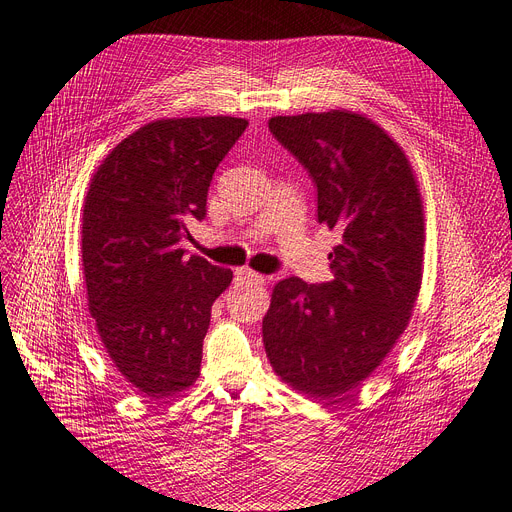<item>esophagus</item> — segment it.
Here are the masks:
<instances>
[{
    "label": "esophagus",
    "instance_id": "1",
    "mask_svg": "<svg viewBox=\"0 0 512 512\" xmlns=\"http://www.w3.org/2000/svg\"><path fill=\"white\" fill-rule=\"evenodd\" d=\"M235 279L241 281V283L248 281V283H256V285H264V283H267V277L256 273V271H252V269H248V267L237 269V271H235Z\"/></svg>",
    "mask_w": 512,
    "mask_h": 512
}]
</instances>
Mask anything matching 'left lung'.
Listing matches in <instances>:
<instances>
[{
  "mask_svg": "<svg viewBox=\"0 0 512 512\" xmlns=\"http://www.w3.org/2000/svg\"><path fill=\"white\" fill-rule=\"evenodd\" d=\"M269 130L317 185V218L340 243L332 281L281 279L262 319L275 374L313 399L357 388L391 353L422 285L424 206L405 151L355 111L277 115Z\"/></svg>",
  "mask_w": 512,
  "mask_h": 512,
  "instance_id": "8db88e82",
  "label": "left lung"
}]
</instances>
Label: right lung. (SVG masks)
I'll use <instances>...</instances> for the list:
<instances>
[{
  "label": "right lung",
  "mask_w": 512,
  "mask_h": 512,
  "mask_svg": "<svg viewBox=\"0 0 512 512\" xmlns=\"http://www.w3.org/2000/svg\"><path fill=\"white\" fill-rule=\"evenodd\" d=\"M248 119L166 117L119 142L96 168L81 214L88 311L102 346L142 395L166 399L199 378L212 304L233 271L178 241L206 216L218 163Z\"/></svg>",
  "instance_id": "1"
}]
</instances>
